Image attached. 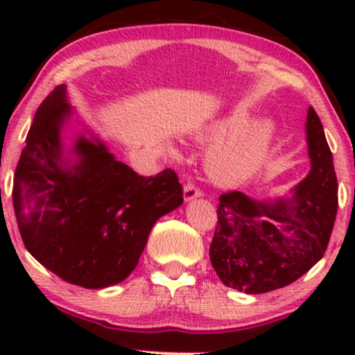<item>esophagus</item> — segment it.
Returning a JSON list of instances; mask_svg holds the SVG:
<instances>
[{
	"label": "esophagus",
	"mask_w": 355,
	"mask_h": 355,
	"mask_svg": "<svg viewBox=\"0 0 355 355\" xmlns=\"http://www.w3.org/2000/svg\"><path fill=\"white\" fill-rule=\"evenodd\" d=\"M202 195V189L193 182H187L185 189H183V197L185 200H191V198H197Z\"/></svg>",
	"instance_id": "1"
}]
</instances>
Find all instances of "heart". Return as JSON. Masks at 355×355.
<instances>
[{"mask_svg":"<svg viewBox=\"0 0 355 355\" xmlns=\"http://www.w3.org/2000/svg\"><path fill=\"white\" fill-rule=\"evenodd\" d=\"M252 115L247 112H235L211 126L209 137L222 141L210 150L207 168L217 182L247 180L266 162L272 144V126L267 121H259L248 127Z\"/></svg>","mask_w":355,"mask_h":355,"instance_id":"b5f03b06","label":"heart"}]
</instances>
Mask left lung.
<instances>
[{"label":"left lung","mask_w":355,"mask_h":355,"mask_svg":"<svg viewBox=\"0 0 355 355\" xmlns=\"http://www.w3.org/2000/svg\"><path fill=\"white\" fill-rule=\"evenodd\" d=\"M312 170L297 185L294 205L254 202L240 191L220 195L210 262L227 287L247 294L295 282L324 257L337 215V177L320 118L307 115Z\"/></svg>","instance_id":"1"}]
</instances>
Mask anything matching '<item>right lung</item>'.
<instances>
[{
    "mask_svg": "<svg viewBox=\"0 0 355 355\" xmlns=\"http://www.w3.org/2000/svg\"><path fill=\"white\" fill-rule=\"evenodd\" d=\"M67 87L35 113L13 180V207L26 250L53 274L85 288L118 284L137 267L150 230L183 203L177 173L141 177L103 144L80 138V164L61 162Z\"/></svg>",
    "mask_w": 355,
    "mask_h": 355,
    "instance_id": "obj_1",
    "label": "right lung"
}]
</instances>
